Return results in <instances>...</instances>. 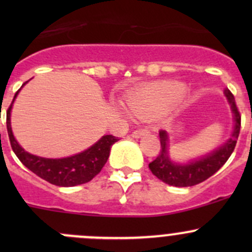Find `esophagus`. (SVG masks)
Listing matches in <instances>:
<instances>
[{"label": "esophagus", "instance_id": "34e87169", "mask_svg": "<svg viewBox=\"0 0 252 252\" xmlns=\"http://www.w3.org/2000/svg\"><path fill=\"white\" fill-rule=\"evenodd\" d=\"M150 133L149 129H138V130H134L133 133H131V136L133 138H140L141 135H145V134Z\"/></svg>", "mask_w": 252, "mask_h": 252}]
</instances>
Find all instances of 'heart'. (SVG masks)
Listing matches in <instances>:
<instances>
[{
	"label": "heart",
	"instance_id": "obj_1",
	"mask_svg": "<svg viewBox=\"0 0 252 252\" xmlns=\"http://www.w3.org/2000/svg\"><path fill=\"white\" fill-rule=\"evenodd\" d=\"M185 91L179 83L150 84L129 94L126 98V107L138 118H154L161 114Z\"/></svg>",
	"mask_w": 252,
	"mask_h": 252
}]
</instances>
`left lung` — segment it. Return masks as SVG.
I'll return each instance as SVG.
<instances>
[{
  "label": "left lung",
  "instance_id": "obj_1",
  "mask_svg": "<svg viewBox=\"0 0 252 252\" xmlns=\"http://www.w3.org/2000/svg\"><path fill=\"white\" fill-rule=\"evenodd\" d=\"M224 95L229 102L230 108L234 118V129L229 140L216 149L211 154L200 157L197 159L188 162V163H177L172 161L168 155V134L166 130L159 131V141H161V150L156 159L149 164L150 171L156 175L159 180L172 187H192L204 180L208 179L213 175L230 157L235 149L236 140H238L239 131H240L241 116L239 113L238 107L235 105V100L233 94L229 90H224Z\"/></svg>",
  "mask_w": 252,
  "mask_h": 252
}]
</instances>
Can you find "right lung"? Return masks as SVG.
<instances>
[{"instance_id": "obj_1", "label": "right lung", "mask_w": 252, "mask_h": 252, "mask_svg": "<svg viewBox=\"0 0 252 252\" xmlns=\"http://www.w3.org/2000/svg\"><path fill=\"white\" fill-rule=\"evenodd\" d=\"M27 83L28 81H25L22 88ZM18 93L19 90L14 95L13 101L7 111V131H8L12 150L28 169L57 187H75V185L85 184L100 173L110 156L112 145L118 141V138L113 135H103L100 140L85 151L63 158H45L29 154L18 144L11 126L12 106Z\"/></svg>"}]
</instances>
